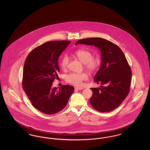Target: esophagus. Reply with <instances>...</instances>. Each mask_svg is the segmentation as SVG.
Masks as SVG:
<instances>
[{"label": "esophagus", "instance_id": "obj_1", "mask_svg": "<svg viewBox=\"0 0 150 150\" xmlns=\"http://www.w3.org/2000/svg\"><path fill=\"white\" fill-rule=\"evenodd\" d=\"M76 89H77V90H81V89H83L84 88L83 87H79V86H77L75 88Z\"/></svg>", "mask_w": 150, "mask_h": 150}]
</instances>
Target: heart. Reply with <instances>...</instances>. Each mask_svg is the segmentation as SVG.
Wrapping results in <instances>:
<instances>
[{
  "mask_svg": "<svg viewBox=\"0 0 150 150\" xmlns=\"http://www.w3.org/2000/svg\"><path fill=\"white\" fill-rule=\"evenodd\" d=\"M74 55L84 64V67L90 73L95 72L100 64V59L98 57H93L92 53L86 50L80 49L74 52ZM69 58L68 56L64 55L61 61L60 66L63 70H66L69 65ZM88 73L86 71L81 73H71L66 76V81L70 84L75 86L81 85L83 81L88 80Z\"/></svg>",
  "mask_w": 150,
  "mask_h": 150,
  "instance_id": "1",
  "label": "heart"
}]
</instances>
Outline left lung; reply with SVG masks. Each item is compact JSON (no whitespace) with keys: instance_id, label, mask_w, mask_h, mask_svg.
I'll return each instance as SVG.
<instances>
[{"instance_id":"8db88e82","label":"left lung","mask_w":150,"mask_h":150,"mask_svg":"<svg viewBox=\"0 0 150 150\" xmlns=\"http://www.w3.org/2000/svg\"><path fill=\"white\" fill-rule=\"evenodd\" d=\"M97 47L101 52L102 63L93 80L101 84L92 88L90 103L100 112H109L118 107L130 91L131 68L121 48L114 43L99 38L79 40L76 43Z\"/></svg>"}]
</instances>
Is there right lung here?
Masks as SVG:
<instances>
[{"instance_id":"1","label":"right lung","mask_w":150,"mask_h":150,"mask_svg":"<svg viewBox=\"0 0 150 150\" xmlns=\"http://www.w3.org/2000/svg\"><path fill=\"white\" fill-rule=\"evenodd\" d=\"M71 41L47 42L27 56L23 69L22 86L32 106L46 114L59 112L66 107L74 92L73 86L52 88L60 69L58 58Z\"/></svg>"}]
</instances>
